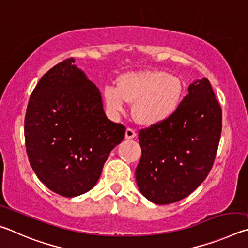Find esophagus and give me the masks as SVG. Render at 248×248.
I'll return each instance as SVG.
<instances>
[{"label": "esophagus", "instance_id": "obj_1", "mask_svg": "<svg viewBox=\"0 0 248 248\" xmlns=\"http://www.w3.org/2000/svg\"><path fill=\"white\" fill-rule=\"evenodd\" d=\"M136 136L137 133L133 129L127 128V130H125V139H133V138H136Z\"/></svg>", "mask_w": 248, "mask_h": 248}]
</instances>
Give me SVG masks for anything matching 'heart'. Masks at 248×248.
Here are the masks:
<instances>
[{"mask_svg": "<svg viewBox=\"0 0 248 248\" xmlns=\"http://www.w3.org/2000/svg\"><path fill=\"white\" fill-rule=\"evenodd\" d=\"M183 84L175 75L163 71H141L123 74L117 86L108 84L104 99L109 110L124 112L125 103H134V117L140 124L165 123L175 115L182 102Z\"/></svg>", "mask_w": 248, "mask_h": 248, "instance_id": "b5f03b06", "label": "heart"}]
</instances>
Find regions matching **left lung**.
Wrapping results in <instances>:
<instances>
[{"instance_id":"1","label":"left lung","mask_w":248,"mask_h":248,"mask_svg":"<svg viewBox=\"0 0 248 248\" xmlns=\"http://www.w3.org/2000/svg\"><path fill=\"white\" fill-rule=\"evenodd\" d=\"M175 115L139 132L142 154L136 170L141 194L156 204L190 195L207 178L222 131V109L207 78L188 87Z\"/></svg>"}]
</instances>
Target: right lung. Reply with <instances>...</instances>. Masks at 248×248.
<instances>
[{"mask_svg": "<svg viewBox=\"0 0 248 248\" xmlns=\"http://www.w3.org/2000/svg\"><path fill=\"white\" fill-rule=\"evenodd\" d=\"M66 59L32 91L25 116V143L37 177L50 190L77 197L93 188L125 128L109 120L94 83Z\"/></svg>", "mask_w": 248, "mask_h": 248, "instance_id": "add662e5", "label": "right lung"}]
</instances>
